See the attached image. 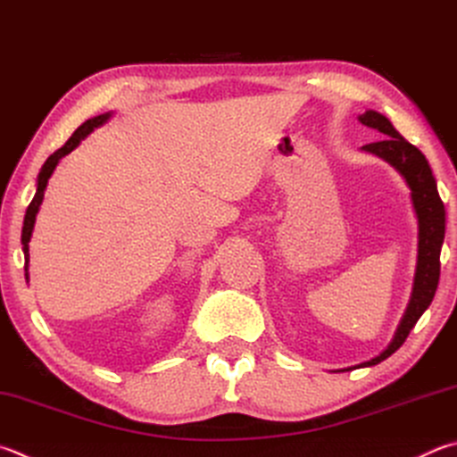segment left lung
I'll return each instance as SVG.
<instances>
[{
    "instance_id": "left-lung-1",
    "label": "left lung",
    "mask_w": 457,
    "mask_h": 457,
    "mask_svg": "<svg viewBox=\"0 0 457 457\" xmlns=\"http://www.w3.org/2000/svg\"><path fill=\"white\" fill-rule=\"evenodd\" d=\"M358 120L363 126L378 129L379 134L386 136L379 142L368 144L361 149L381 157L403 178L411 192V207L418 220V262L408 308H405L400 326H397L392 342L387 344L386 350L370 361L360 363L363 368H370L387 360L395 350H400L405 337L410 336L411 328L416 326L421 313L429 308L431 300H434L439 281V253H442L445 236V207L437 194L436 178L431 173L426 155L416 145H411L408 139H403L400 131L392 126V121L379 112L368 110Z\"/></svg>"
}]
</instances>
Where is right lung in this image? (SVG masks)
I'll return each instance as SVG.
<instances>
[{
  "instance_id": "obj_1",
  "label": "right lung",
  "mask_w": 457,
  "mask_h": 457,
  "mask_svg": "<svg viewBox=\"0 0 457 457\" xmlns=\"http://www.w3.org/2000/svg\"><path fill=\"white\" fill-rule=\"evenodd\" d=\"M112 115H113V112H107V113H102V115H96V118L87 120L86 123H81V126L76 131H73L68 142H65V145L57 149V152H54L52 155H49L47 160H46V163L41 165V170L37 173L36 195H33L31 204L28 205L26 218H23V228H21V245H23V257H26V279H29V271H28V265H29V239H31V234H33V226H36V218H37L39 205H41V202H44V194H46V187H47L49 178H52V173L57 168V163H60L62 157L71 154L73 149H76L81 144V139H86L96 128L104 126V123L110 120Z\"/></svg>"
}]
</instances>
